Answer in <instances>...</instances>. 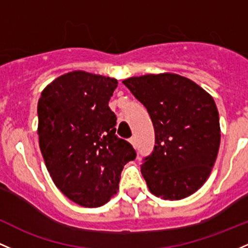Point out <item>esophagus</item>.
I'll list each match as a JSON object with an SVG mask.
<instances>
[{"instance_id": "34e87169", "label": "esophagus", "mask_w": 248, "mask_h": 248, "mask_svg": "<svg viewBox=\"0 0 248 248\" xmlns=\"http://www.w3.org/2000/svg\"><path fill=\"white\" fill-rule=\"evenodd\" d=\"M129 142L132 143V145H133V147H134V148H137V141H135V138H134V137L129 139Z\"/></svg>"}]
</instances>
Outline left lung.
Returning <instances> with one entry per match:
<instances>
[{
	"mask_svg": "<svg viewBox=\"0 0 248 248\" xmlns=\"http://www.w3.org/2000/svg\"><path fill=\"white\" fill-rule=\"evenodd\" d=\"M124 84L151 116L155 145L141 173L149 190L165 200L189 197L205 184L220 146L213 97L178 74L129 78Z\"/></svg>",
	"mask_w": 248,
	"mask_h": 248,
	"instance_id": "1",
	"label": "left lung"
}]
</instances>
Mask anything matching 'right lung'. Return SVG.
I'll return each mask as SVG.
<instances>
[{
	"label": "right lung",
	"mask_w": 248,
	"mask_h": 248,
	"mask_svg": "<svg viewBox=\"0 0 248 248\" xmlns=\"http://www.w3.org/2000/svg\"><path fill=\"white\" fill-rule=\"evenodd\" d=\"M115 78L72 72L48 84L37 103L40 149L51 179L83 207H100L118 192L124 166L137 152L116 132L108 106Z\"/></svg>",
	"instance_id": "right-lung-1"
}]
</instances>
